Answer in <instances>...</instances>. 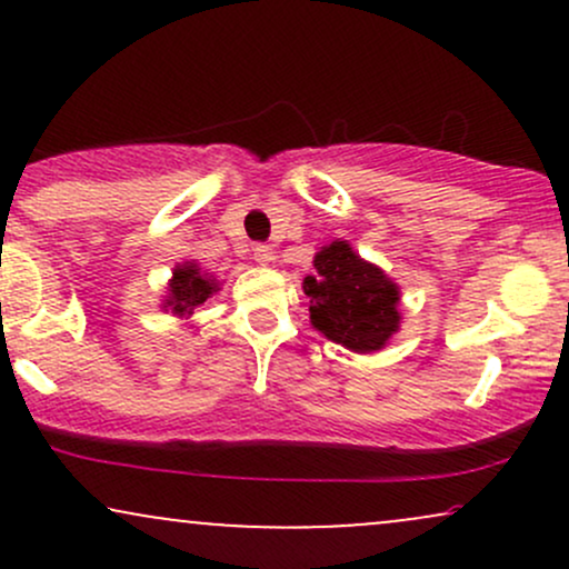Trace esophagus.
Instances as JSON below:
<instances>
[{
	"label": "esophagus",
	"mask_w": 569,
	"mask_h": 569,
	"mask_svg": "<svg viewBox=\"0 0 569 569\" xmlns=\"http://www.w3.org/2000/svg\"><path fill=\"white\" fill-rule=\"evenodd\" d=\"M272 246H264V243H259V246H253V259H257V264H262V267H267L272 262Z\"/></svg>",
	"instance_id": "1"
}]
</instances>
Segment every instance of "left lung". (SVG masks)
I'll list each match as a JSON object with an SVG mask.
<instances>
[{"label": "left lung", "mask_w": 569, "mask_h": 569, "mask_svg": "<svg viewBox=\"0 0 569 569\" xmlns=\"http://www.w3.org/2000/svg\"><path fill=\"white\" fill-rule=\"evenodd\" d=\"M316 272L305 278L310 323L326 339L352 352H377L401 329V289L382 267L352 251L348 240L323 246L312 259Z\"/></svg>", "instance_id": "8db88e82"}]
</instances>
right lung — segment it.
I'll use <instances>...</instances> for the list:
<instances>
[{"label":"right lung","instance_id":"add662e5","mask_svg":"<svg viewBox=\"0 0 569 569\" xmlns=\"http://www.w3.org/2000/svg\"><path fill=\"white\" fill-rule=\"evenodd\" d=\"M219 280L206 272L202 267L194 262H184V264H176L173 267V276L168 280V289L166 297H162V310L171 312L173 318H192V312L198 310L202 302L213 297L219 291Z\"/></svg>","mask_w":569,"mask_h":569}]
</instances>
